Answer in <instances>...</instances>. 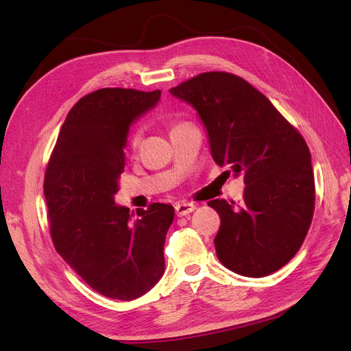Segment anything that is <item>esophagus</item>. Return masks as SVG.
<instances>
[{"label": "esophagus", "instance_id": "34e87169", "mask_svg": "<svg viewBox=\"0 0 351 351\" xmlns=\"http://www.w3.org/2000/svg\"><path fill=\"white\" fill-rule=\"evenodd\" d=\"M196 210V205L195 204H189V202H182V204H178L176 206H175V211H176V214L178 215H187V214H190V213H193Z\"/></svg>", "mask_w": 351, "mask_h": 351}]
</instances>
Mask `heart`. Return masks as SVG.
Masks as SVG:
<instances>
[{"label": "heart", "mask_w": 351, "mask_h": 351, "mask_svg": "<svg viewBox=\"0 0 351 351\" xmlns=\"http://www.w3.org/2000/svg\"><path fill=\"white\" fill-rule=\"evenodd\" d=\"M178 126H181V125H178ZM178 126H175V128H178ZM175 128H173V130H175ZM138 143H140V134L137 132L136 136H134V137H132V140H131V146H132V149H137Z\"/></svg>", "instance_id": "1"}]
</instances>
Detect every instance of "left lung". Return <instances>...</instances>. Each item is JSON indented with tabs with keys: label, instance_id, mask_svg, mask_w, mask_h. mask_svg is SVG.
<instances>
[{
	"label": "left lung",
	"instance_id": "left-lung-1",
	"mask_svg": "<svg viewBox=\"0 0 351 351\" xmlns=\"http://www.w3.org/2000/svg\"><path fill=\"white\" fill-rule=\"evenodd\" d=\"M196 110L213 160L244 178L241 205L211 200L220 215V263L264 278L299 252L314 214L315 182L306 141L265 96L228 72H206L170 88Z\"/></svg>",
	"mask_w": 351,
	"mask_h": 351
}]
</instances>
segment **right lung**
Wrapping results in <instances>:
<instances>
[{
    "mask_svg": "<svg viewBox=\"0 0 351 351\" xmlns=\"http://www.w3.org/2000/svg\"><path fill=\"white\" fill-rule=\"evenodd\" d=\"M161 90L101 88L81 98L58 134L45 173L51 237L69 267L99 294L134 300L164 273V243L175 210L114 204L130 128L151 111Z\"/></svg>",
    "mask_w": 351,
    "mask_h": 351,
    "instance_id": "add662e5",
    "label": "right lung"
}]
</instances>
